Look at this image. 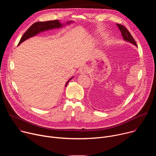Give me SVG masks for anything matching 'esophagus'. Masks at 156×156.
<instances>
[{
    "instance_id": "34e87169",
    "label": "esophagus",
    "mask_w": 156,
    "mask_h": 156,
    "mask_svg": "<svg viewBox=\"0 0 156 156\" xmlns=\"http://www.w3.org/2000/svg\"><path fill=\"white\" fill-rule=\"evenodd\" d=\"M88 73V69L87 67H83L80 70V73L81 74H85V73Z\"/></svg>"
}]
</instances>
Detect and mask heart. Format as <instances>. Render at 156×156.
<instances>
[{"instance_id":"obj_1","label":"heart","mask_w":156,"mask_h":156,"mask_svg":"<svg viewBox=\"0 0 156 156\" xmlns=\"http://www.w3.org/2000/svg\"><path fill=\"white\" fill-rule=\"evenodd\" d=\"M104 36V37H106V36H107V35H105V34H102V36Z\"/></svg>"}]
</instances>
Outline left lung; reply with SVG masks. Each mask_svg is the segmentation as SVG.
<instances>
[{
    "instance_id": "left-lung-1",
    "label": "left lung",
    "mask_w": 156,
    "mask_h": 156,
    "mask_svg": "<svg viewBox=\"0 0 156 156\" xmlns=\"http://www.w3.org/2000/svg\"><path fill=\"white\" fill-rule=\"evenodd\" d=\"M117 27H119L121 33H122V37L123 38V39L126 41V42H128L132 44H133V45H135V46L137 47V44L136 43V41H135L134 38L133 37V36H131V34H130V33L128 31V30H127V29L123 25H120V24H117Z\"/></svg>"
}]
</instances>
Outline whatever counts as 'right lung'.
<instances>
[{
    "mask_svg": "<svg viewBox=\"0 0 156 156\" xmlns=\"http://www.w3.org/2000/svg\"><path fill=\"white\" fill-rule=\"evenodd\" d=\"M73 21H69L66 22V23L63 24L58 20H53V21H39V22H36V23H34V24H33L29 28L28 30L24 33V34L23 35V36L21 37L19 43L18 45H20L21 43L23 42V41H26L27 39L33 37L36 35H37V34H39V33L45 31H48V30H53V29H58V28H60L63 27L65 25H69L71 23H72ZM73 78L72 77L71 78H70V80L66 83L65 86H66V85L68 84L69 82Z\"/></svg>",
    "mask_w": 156,
    "mask_h": 156,
    "instance_id": "obj_1",
    "label": "right lung"
}]
</instances>
